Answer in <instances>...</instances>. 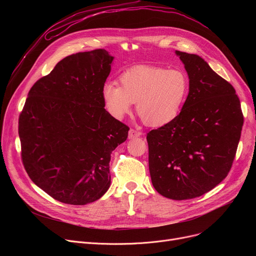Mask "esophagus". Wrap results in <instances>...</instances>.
Returning <instances> with one entry per match:
<instances>
[{"instance_id":"1","label":"esophagus","mask_w":256,"mask_h":256,"mask_svg":"<svg viewBox=\"0 0 256 256\" xmlns=\"http://www.w3.org/2000/svg\"><path fill=\"white\" fill-rule=\"evenodd\" d=\"M143 135V132L135 130V128H130V132H128V139H135V138H138L140 136Z\"/></svg>"}]
</instances>
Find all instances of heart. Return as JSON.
I'll return each mask as SVG.
<instances>
[{
	"label": "heart",
	"mask_w": 256,
	"mask_h": 256,
	"mask_svg": "<svg viewBox=\"0 0 256 256\" xmlns=\"http://www.w3.org/2000/svg\"><path fill=\"white\" fill-rule=\"evenodd\" d=\"M120 86H102L106 110L115 118L130 113L137 102V113L150 126H162L176 118L189 92V78L180 68L140 65L119 76Z\"/></svg>",
	"instance_id": "heart-1"
}]
</instances>
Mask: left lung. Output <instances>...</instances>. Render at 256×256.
Returning <instances> with one entry per match:
<instances>
[{"label":"left lung","mask_w":256,"mask_h":256,"mask_svg":"<svg viewBox=\"0 0 256 256\" xmlns=\"http://www.w3.org/2000/svg\"><path fill=\"white\" fill-rule=\"evenodd\" d=\"M189 76V94L171 122L147 134L154 189L164 197H199L230 171L244 124L230 83L201 57L176 50Z\"/></svg>","instance_id":"obj_1"}]
</instances>
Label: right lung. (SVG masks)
I'll return each instance as SVG.
<instances>
[{
  "label": "right lung",
  "instance_id": "add662e5",
  "mask_svg": "<svg viewBox=\"0 0 256 256\" xmlns=\"http://www.w3.org/2000/svg\"><path fill=\"white\" fill-rule=\"evenodd\" d=\"M112 61L104 48L65 57L32 86L20 114L22 165L60 202L84 206L110 186L111 154L130 130L104 109Z\"/></svg>",
  "mask_w": 256,
  "mask_h": 256
}]
</instances>
